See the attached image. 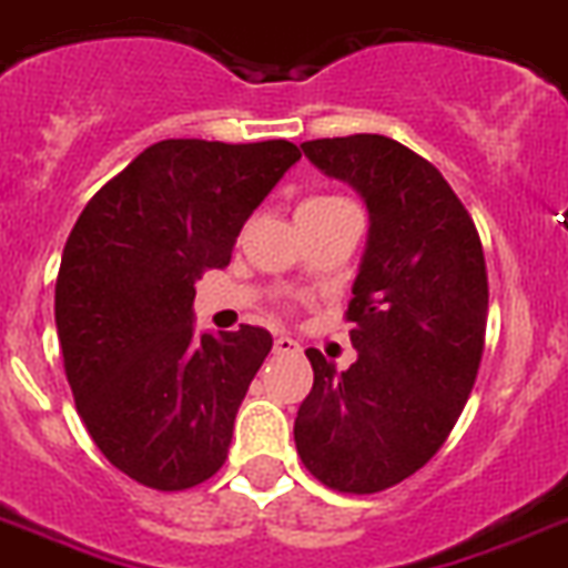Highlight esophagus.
<instances>
[{"label":"esophagus","instance_id":"1","mask_svg":"<svg viewBox=\"0 0 568 568\" xmlns=\"http://www.w3.org/2000/svg\"><path fill=\"white\" fill-rule=\"evenodd\" d=\"M273 351L278 353V356H295V353H302V344L290 336H278L273 344Z\"/></svg>","mask_w":568,"mask_h":568}]
</instances>
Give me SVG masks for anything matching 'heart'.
<instances>
[{"label":"heart","mask_w":568,"mask_h":568,"mask_svg":"<svg viewBox=\"0 0 568 568\" xmlns=\"http://www.w3.org/2000/svg\"><path fill=\"white\" fill-rule=\"evenodd\" d=\"M344 201V197H336V195H316V197H307V201L302 203V206H331V203H338Z\"/></svg>","instance_id":"1"}]
</instances>
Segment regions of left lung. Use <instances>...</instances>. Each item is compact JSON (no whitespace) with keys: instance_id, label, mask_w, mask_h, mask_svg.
<instances>
[{"instance_id":"left-lung-1","label":"left lung","mask_w":568,"mask_h":568,"mask_svg":"<svg viewBox=\"0 0 568 568\" xmlns=\"http://www.w3.org/2000/svg\"><path fill=\"white\" fill-rule=\"evenodd\" d=\"M302 149L365 197L371 232L344 313L358 356L336 371L310 347L295 448L333 491L376 494L419 471L463 414L486 344V255L463 201L408 145L351 134Z\"/></svg>"}]
</instances>
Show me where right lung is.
I'll return each instance as SVG.
<instances>
[{
    "label": "right lung",
    "instance_id": "add662e5",
    "mask_svg": "<svg viewBox=\"0 0 568 568\" xmlns=\"http://www.w3.org/2000/svg\"><path fill=\"white\" fill-rule=\"evenodd\" d=\"M298 158L290 140H160L68 235L53 295L68 385L97 448L140 486L183 491L224 465L273 336L252 324L195 336V281L230 264Z\"/></svg>",
    "mask_w": 568,
    "mask_h": 568
}]
</instances>
